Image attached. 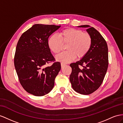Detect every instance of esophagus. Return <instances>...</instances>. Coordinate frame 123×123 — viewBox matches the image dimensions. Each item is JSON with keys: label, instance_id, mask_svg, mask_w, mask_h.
Masks as SVG:
<instances>
[{"label": "esophagus", "instance_id": "1", "mask_svg": "<svg viewBox=\"0 0 123 123\" xmlns=\"http://www.w3.org/2000/svg\"><path fill=\"white\" fill-rule=\"evenodd\" d=\"M66 65H67V64H66L65 63H63V62H62L61 63V68H63V67H64Z\"/></svg>", "mask_w": 123, "mask_h": 123}]
</instances>
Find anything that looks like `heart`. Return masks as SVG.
Listing matches in <instances>:
<instances>
[{"label": "heart", "instance_id": "1", "mask_svg": "<svg viewBox=\"0 0 123 123\" xmlns=\"http://www.w3.org/2000/svg\"><path fill=\"white\" fill-rule=\"evenodd\" d=\"M92 42L89 34L79 29L68 28L61 31L59 37L55 35L50 36L48 44L50 50L57 55L62 51L63 45L68 43L67 51L62 52L56 58L60 62L68 63L74 60L76 56L78 58L85 56L90 49Z\"/></svg>", "mask_w": 123, "mask_h": 123}]
</instances>
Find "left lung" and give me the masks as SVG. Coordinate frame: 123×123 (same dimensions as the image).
Listing matches in <instances>:
<instances>
[{"label": "left lung", "mask_w": 123, "mask_h": 123, "mask_svg": "<svg viewBox=\"0 0 123 123\" xmlns=\"http://www.w3.org/2000/svg\"><path fill=\"white\" fill-rule=\"evenodd\" d=\"M78 27L87 28L92 42L87 54L70 64V80L75 92L88 95L97 90L103 82L109 65L108 48L105 40L94 28L88 25Z\"/></svg>", "instance_id": "left-lung-1"}]
</instances>
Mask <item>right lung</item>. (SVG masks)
<instances>
[{"mask_svg": "<svg viewBox=\"0 0 123 123\" xmlns=\"http://www.w3.org/2000/svg\"><path fill=\"white\" fill-rule=\"evenodd\" d=\"M60 25L35 24L18 40L14 63L19 81L24 90L35 96H43L53 88L61 70L48 46V38ZM53 62L51 66L46 64Z\"/></svg>", "mask_w": 123, "mask_h": 123, "instance_id": "add662e5", "label": "right lung"}]
</instances>
